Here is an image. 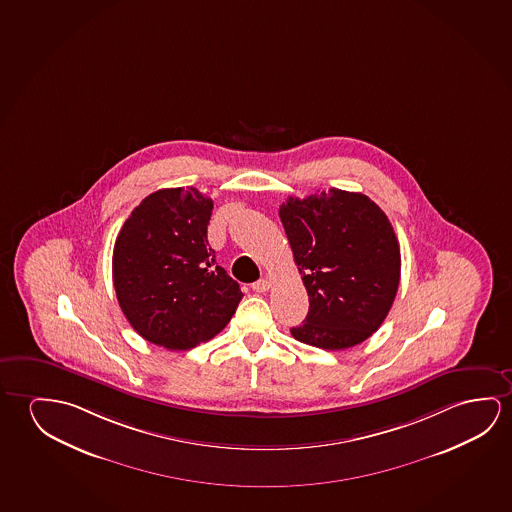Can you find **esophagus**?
I'll return each mask as SVG.
<instances>
[{
  "instance_id": "obj_1",
  "label": "esophagus",
  "mask_w": 512,
  "mask_h": 512,
  "mask_svg": "<svg viewBox=\"0 0 512 512\" xmlns=\"http://www.w3.org/2000/svg\"><path fill=\"white\" fill-rule=\"evenodd\" d=\"M269 287H271V284H269L268 280L266 278H260V280H257L255 284H252V289L255 292H266L269 291Z\"/></svg>"
}]
</instances>
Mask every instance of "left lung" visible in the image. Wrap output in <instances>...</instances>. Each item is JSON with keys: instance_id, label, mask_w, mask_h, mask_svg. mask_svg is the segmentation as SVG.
I'll list each match as a JSON object with an SVG mask.
<instances>
[{"instance_id": "8db88e82", "label": "left lung", "mask_w": 512, "mask_h": 512, "mask_svg": "<svg viewBox=\"0 0 512 512\" xmlns=\"http://www.w3.org/2000/svg\"><path fill=\"white\" fill-rule=\"evenodd\" d=\"M278 214L310 301L292 337L328 351L369 339L401 280V250L386 214L362 193L335 188L291 197Z\"/></svg>"}]
</instances>
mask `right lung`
<instances>
[{
    "label": "right lung",
    "mask_w": 512,
    "mask_h": 512,
    "mask_svg": "<svg viewBox=\"0 0 512 512\" xmlns=\"http://www.w3.org/2000/svg\"><path fill=\"white\" fill-rule=\"evenodd\" d=\"M213 200L159 189L134 207L113 248L118 305L138 335L186 351L218 335L243 298L207 241Z\"/></svg>",
    "instance_id": "add662e5"
}]
</instances>
